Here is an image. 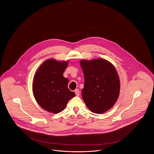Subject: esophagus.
<instances>
[{
    "label": "esophagus",
    "instance_id": "1",
    "mask_svg": "<svg viewBox=\"0 0 154 154\" xmlns=\"http://www.w3.org/2000/svg\"><path fill=\"white\" fill-rule=\"evenodd\" d=\"M74 92H75V95H76L77 96H80V91H79V89H76L75 90Z\"/></svg>",
    "mask_w": 154,
    "mask_h": 154
}]
</instances>
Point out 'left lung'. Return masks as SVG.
Segmentation results:
<instances>
[{"label": "left lung", "mask_w": 154, "mask_h": 154, "mask_svg": "<svg viewBox=\"0 0 154 154\" xmlns=\"http://www.w3.org/2000/svg\"><path fill=\"white\" fill-rule=\"evenodd\" d=\"M84 75L82 97L87 107L95 113L109 110L120 93V81L117 72L111 62L104 59L80 61Z\"/></svg>", "instance_id": "left-lung-1"}]
</instances>
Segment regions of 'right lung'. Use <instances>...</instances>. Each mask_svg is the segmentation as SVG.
Wrapping results in <instances>:
<instances>
[{
    "mask_svg": "<svg viewBox=\"0 0 154 154\" xmlns=\"http://www.w3.org/2000/svg\"><path fill=\"white\" fill-rule=\"evenodd\" d=\"M68 62L50 59L43 62L35 75L33 94L38 104L46 111L53 113L61 112L75 96L68 89V79L63 76Z\"/></svg>",
    "mask_w": 154,
    "mask_h": 154,
    "instance_id": "1",
    "label": "right lung"
}]
</instances>
